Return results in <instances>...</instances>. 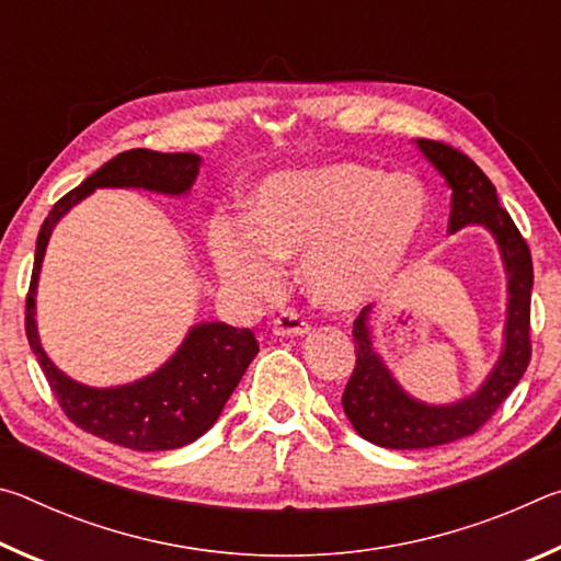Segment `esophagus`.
Returning <instances> with one entry per match:
<instances>
[{
    "label": "esophagus",
    "instance_id": "34e87169",
    "mask_svg": "<svg viewBox=\"0 0 561 561\" xmlns=\"http://www.w3.org/2000/svg\"><path fill=\"white\" fill-rule=\"evenodd\" d=\"M272 331L277 336H304L309 331V321H304L294 311H282V314L272 321Z\"/></svg>",
    "mask_w": 561,
    "mask_h": 561
}]
</instances>
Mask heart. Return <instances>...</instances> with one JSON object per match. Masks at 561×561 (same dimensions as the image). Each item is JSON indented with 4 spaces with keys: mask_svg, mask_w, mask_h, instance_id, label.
Here are the masks:
<instances>
[{
    "mask_svg": "<svg viewBox=\"0 0 561 561\" xmlns=\"http://www.w3.org/2000/svg\"><path fill=\"white\" fill-rule=\"evenodd\" d=\"M428 222L431 195L417 178L331 163L264 180L250 222L213 220L210 252L225 287L254 299L279 291V262L301 260L309 297L344 311L391 287Z\"/></svg>",
    "mask_w": 561,
    "mask_h": 561,
    "instance_id": "heart-1",
    "label": "heart"
}]
</instances>
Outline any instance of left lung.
<instances>
[{
  "label": "left lung",
  "mask_w": 561,
  "mask_h": 561,
  "mask_svg": "<svg viewBox=\"0 0 561 561\" xmlns=\"http://www.w3.org/2000/svg\"><path fill=\"white\" fill-rule=\"evenodd\" d=\"M415 144L453 190L448 230L458 232L465 225H482L495 237L507 272V321L502 356L485 383L458 403L428 405L396 383L374 348L368 327L371 307L360 311L354 321L356 368L341 403L360 438L393 450L435 448L478 433L525 376L531 356L529 301L535 272L525 237L505 207H500L495 185L468 156L440 140L417 138Z\"/></svg>",
  "instance_id": "left-lung-1"
}]
</instances>
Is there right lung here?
<instances>
[{
	"mask_svg": "<svg viewBox=\"0 0 561 561\" xmlns=\"http://www.w3.org/2000/svg\"><path fill=\"white\" fill-rule=\"evenodd\" d=\"M197 170H201V156L195 153H158L146 148L126 150L103 163L71 193H66L51 207L36 237L24 319L30 346L66 417L81 431L130 450L153 453L183 448L210 431L247 366L257 356V339L250 329L205 321L190 329L175 356H170L156 374L128 386L91 388L59 371L54 360L44 354L34 321L36 284H39L44 252L54 225L93 190L144 187L163 195H185L195 183Z\"/></svg>",
	"mask_w": 561,
	"mask_h": 561,
	"instance_id": "add662e5",
	"label": "right lung"
}]
</instances>
